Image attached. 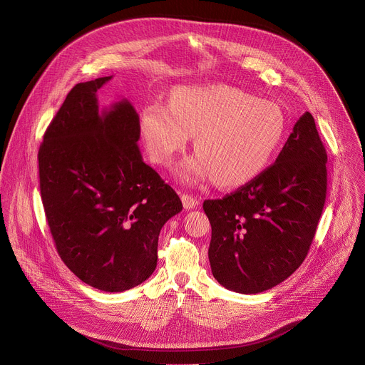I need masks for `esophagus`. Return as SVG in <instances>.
I'll return each mask as SVG.
<instances>
[{"label": "esophagus", "instance_id": "esophagus-1", "mask_svg": "<svg viewBox=\"0 0 365 365\" xmlns=\"http://www.w3.org/2000/svg\"><path fill=\"white\" fill-rule=\"evenodd\" d=\"M182 202H183V206L185 209H193L199 205V199L193 195H187V193H183L182 195Z\"/></svg>", "mask_w": 365, "mask_h": 365}]
</instances>
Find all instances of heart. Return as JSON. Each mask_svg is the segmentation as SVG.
<instances>
[{
  "label": "heart",
  "instance_id": "b5f03b06",
  "mask_svg": "<svg viewBox=\"0 0 365 365\" xmlns=\"http://www.w3.org/2000/svg\"><path fill=\"white\" fill-rule=\"evenodd\" d=\"M148 153L169 166L189 136L196 153L179 166L185 180L212 175L216 185L248 183L271 163L285 130L281 108L235 87H180L170 106L152 103L140 115Z\"/></svg>",
  "mask_w": 365,
  "mask_h": 365
}]
</instances>
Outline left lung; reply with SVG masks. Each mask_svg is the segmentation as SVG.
<instances>
[{
    "instance_id": "obj_1",
    "label": "left lung",
    "mask_w": 365,
    "mask_h": 365,
    "mask_svg": "<svg viewBox=\"0 0 365 365\" xmlns=\"http://www.w3.org/2000/svg\"><path fill=\"white\" fill-rule=\"evenodd\" d=\"M327 197V150L309 111L274 165L222 199L203 202L215 279L239 294L285 281L308 255Z\"/></svg>"
}]
</instances>
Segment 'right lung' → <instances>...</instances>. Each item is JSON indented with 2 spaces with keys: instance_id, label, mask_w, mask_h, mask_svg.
Segmentation results:
<instances>
[{
  "instance_id": "obj_1",
  "label": "right lung",
  "mask_w": 365,
  "mask_h": 365,
  "mask_svg": "<svg viewBox=\"0 0 365 365\" xmlns=\"http://www.w3.org/2000/svg\"><path fill=\"white\" fill-rule=\"evenodd\" d=\"M110 78L70 90L44 133L38 172L63 262L93 288L123 292L153 274L160 229L183 206L143 162L139 114L130 101L98 110L97 90Z\"/></svg>"
}]
</instances>
